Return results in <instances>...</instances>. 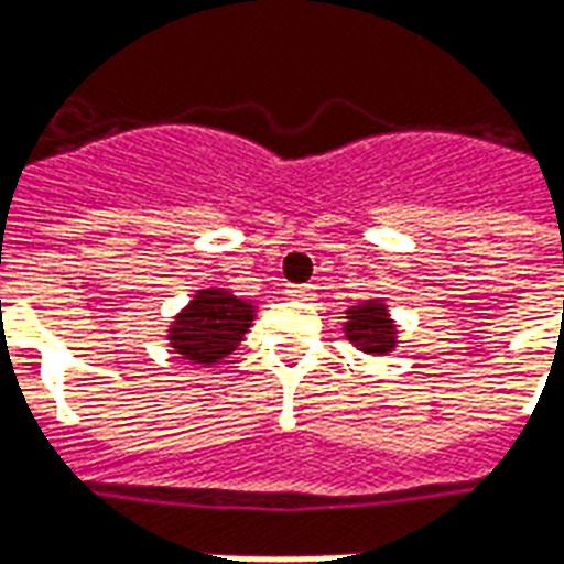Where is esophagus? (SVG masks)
Returning <instances> with one entry per match:
<instances>
[{
	"label": "esophagus",
	"mask_w": 564,
	"mask_h": 564,
	"mask_svg": "<svg viewBox=\"0 0 564 564\" xmlns=\"http://www.w3.org/2000/svg\"><path fill=\"white\" fill-rule=\"evenodd\" d=\"M286 295H290V299H302V302H311V299H314V286H311V283H290V286H286Z\"/></svg>",
	"instance_id": "obj_1"
}]
</instances>
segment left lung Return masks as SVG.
I'll return each instance as SVG.
<instances>
[{"label": "left lung", "mask_w": 564, "mask_h": 564, "mask_svg": "<svg viewBox=\"0 0 564 564\" xmlns=\"http://www.w3.org/2000/svg\"><path fill=\"white\" fill-rule=\"evenodd\" d=\"M347 338L350 344H356L362 354H390L395 347V326H392L390 314H387V305H380L378 299H371L366 305L347 311Z\"/></svg>", "instance_id": "left-lung-1"}]
</instances>
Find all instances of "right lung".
I'll list each match as a JSON object with an SVG mask.
<instances>
[{
  "mask_svg": "<svg viewBox=\"0 0 564 564\" xmlns=\"http://www.w3.org/2000/svg\"><path fill=\"white\" fill-rule=\"evenodd\" d=\"M250 319V302H241L226 290H198L196 299L174 317L169 341L189 362L210 366L241 344Z\"/></svg>",
  "mask_w": 564,
  "mask_h": 564,
  "instance_id": "1",
  "label": "right lung"
}]
</instances>
